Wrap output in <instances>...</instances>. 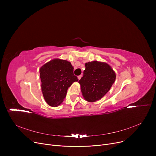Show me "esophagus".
Listing matches in <instances>:
<instances>
[{
    "label": "esophagus",
    "mask_w": 156,
    "mask_h": 156,
    "mask_svg": "<svg viewBox=\"0 0 156 156\" xmlns=\"http://www.w3.org/2000/svg\"><path fill=\"white\" fill-rule=\"evenodd\" d=\"M81 76H82L81 75H79V76H78V80H80V79H81Z\"/></svg>",
    "instance_id": "obj_1"
}]
</instances>
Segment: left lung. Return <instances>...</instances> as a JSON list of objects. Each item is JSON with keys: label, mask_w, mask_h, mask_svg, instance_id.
Returning <instances> with one entry per match:
<instances>
[{"label": "left lung", "mask_w": 156, "mask_h": 156, "mask_svg": "<svg viewBox=\"0 0 156 156\" xmlns=\"http://www.w3.org/2000/svg\"><path fill=\"white\" fill-rule=\"evenodd\" d=\"M116 76L108 63L96 61L85 63L83 76L78 81L84 99L90 102L100 100L109 92Z\"/></svg>", "instance_id": "obj_1"}]
</instances>
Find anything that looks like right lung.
Segmentation results:
<instances>
[{
	"instance_id": "add662e5",
	"label": "right lung",
	"mask_w": 156,
	"mask_h": 156,
	"mask_svg": "<svg viewBox=\"0 0 156 156\" xmlns=\"http://www.w3.org/2000/svg\"><path fill=\"white\" fill-rule=\"evenodd\" d=\"M71 62L54 59L44 64L40 69L42 92L45 102L52 107H57L66 96L68 88L78 81L74 75Z\"/></svg>"
}]
</instances>
